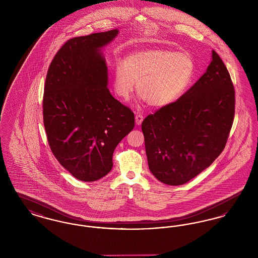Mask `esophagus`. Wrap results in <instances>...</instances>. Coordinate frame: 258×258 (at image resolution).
<instances>
[{"label":"esophagus","mask_w":258,"mask_h":258,"mask_svg":"<svg viewBox=\"0 0 258 258\" xmlns=\"http://www.w3.org/2000/svg\"><path fill=\"white\" fill-rule=\"evenodd\" d=\"M143 119H144V117L141 115V114H136L135 115V123L136 124H141L142 122H143Z\"/></svg>","instance_id":"1"}]
</instances>
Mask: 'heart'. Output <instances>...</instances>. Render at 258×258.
I'll use <instances>...</instances> for the list:
<instances>
[{
  "instance_id": "1",
  "label": "heart",
  "mask_w": 258,
  "mask_h": 258,
  "mask_svg": "<svg viewBox=\"0 0 258 258\" xmlns=\"http://www.w3.org/2000/svg\"><path fill=\"white\" fill-rule=\"evenodd\" d=\"M195 74L192 58L182 52L162 48L135 51L115 62L113 87L116 95L127 99L135 90L153 107L170 105L184 95Z\"/></svg>"
}]
</instances>
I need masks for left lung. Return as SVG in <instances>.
<instances>
[{
  "label": "left lung",
  "mask_w": 258,
  "mask_h": 258,
  "mask_svg": "<svg viewBox=\"0 0 258 258\" xmlns=\"http://www.w3.org/2000/svg\"><path fill=\"white\" fill-rule=\"evenodd\" d=\"M234 113L230 74L213 50L212 61L197 83L142 122L150 171L163 184L187 183L221 155Z\"/></svg>",
  "instance_id": "left-lung-1"
}]
</instances>
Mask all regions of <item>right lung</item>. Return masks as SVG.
Wrapping results in <instances>:
<instances>
[{
  "label": "right lung",
  "instance_id": "right-lung-1",
  "mask_svg": "<svg viewBox=\"0 0 258 258\" xmlns=\"http://www.w3.org/2000/svg\"><path fill=\"white\" fill-rule=\"evenodd\" d=\"M117 29L69 39L46 74L43 124L50 149L74 178L94 182L113 166L115 148L135 127V114L113 98L101 48Z\"/></svg>",
  "mask_w": 258,
  "mask_h": 258
}]
</instances>
